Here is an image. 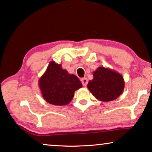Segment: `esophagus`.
I'll return each mask as SVG.
<instances>
[{
  "instance_id": "esophagus-1",
  "label": "esophagus",
  "mask_w": 152,
  "mask_h": 152,
  "mask_svg": "<svg viewBox=\"0 0 152 152\" xmlns=\"http://www.w3.org/2000/svg\"><path fill=\"white\" fill-rule=\"evenodd\" d=\"M81 83H82L83 86H86L87 83H88V79L87 78H86V77L82 78L81 80Z\"/></svg>"
}]
</instances>
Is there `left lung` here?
Wrapping results in <instances>:
<instances>
[{
	"instance_id": "1",
	"label": "left lung",
	"mask_w": 152,
	"mask_h": 152,
	"mask_svg": "<svg viewBox=\"0 0 152 152\" xmlns=\"http://www.w3.org/2000/svg\"><path fill=\"white\" fill-rule=\"evenodd\" d=\"M124 79L119 72L102 66L94 71L93 79L87 85L94 97L105 102L117 99L124 92Z\"/></svg>"
}]
</instances>
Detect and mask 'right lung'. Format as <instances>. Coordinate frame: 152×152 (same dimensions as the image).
<instances>
[{"label":"right lung","instance_id":"add662e5","mask_svg":"<svg viewBox=\"0 0 152 152\" xmlns=\"http://www.w3.org/2000/svg\"><path fill=\"white\" fill-rule=\"evenodd\" d=\"M38 85L46 102L55 105H66L71 102L75 91L82 87L77 77L69 74L61 64L50 61L40 78Z\"/></svg>","mask_w":152,"mask_h":152}]
</instances>
